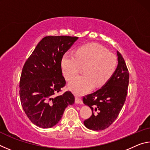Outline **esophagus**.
Listing matches in <instances>:
<instances>
[{
    "mask_svg": "<svg viewBox=\"0 0 150 150\" xmlns=\"http://www.w3.org/2000/svg\"><path fill=\"white\" fill-rule=\"evenodd\" d=\"M75 103L76 104H79V105H83V100L81 99L80 98L76 96L75 97Z\"/></svg>",
    "mask_w": 150,
    "mask_h": 150,
    "instance_id": "34e87169",
    "label": "esophagus"
}]
</instances>
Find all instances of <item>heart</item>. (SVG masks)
I'll return each mask as SVG.
<instances>
[{
  "label": "heart",
  "mask_w": 150,
  "mask_h": 150,
  "mask_svg": "<svg viewBox=\"0 0 150 150\" xmlns=\"http://www.w3.org/2000/svg\"><path fill=\"white\" fill-rule=\"evenodd\" d=\"M84 66V75L69 83V88L77 95L87 94L94 87L99 88L108 82L115 71L116 58L105 47L96 44L82 45L75 54L67 52L61 60V68L65 78L73 79Z\"/></svg>",
  "instance_id": "obj_1"
}]
</instances>
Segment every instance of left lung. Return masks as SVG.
Returning <instances> with one entry per match:
<instances>
[{
  "instance_id": "obj_1",
  "label": "left lung",
  "mask_w": 150,
  "mask_h": 150,
  "mask_svg": "<svg viewBox=\"0 0 150 150\" xmlns=\"http://www.w3.org/2000/svg\"><path fill=\"white\" fill-rule=\"evenodd\" d=\"M117 67L108 82L100 89L83 97V103L92 110V115L84 121L90 130H103L110 126L125 103L129 83V73L122 55L118 51Z\"/></svg>"
}]
</instances>
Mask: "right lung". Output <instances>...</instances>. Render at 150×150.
I'll use <instances>...</instances> for the list:
<instances>
[{
    "label": "right lung",
    "mask_w": 150,
    "mask_h": 150,
    "mask_svg": "<svg viewBox=\"0 0 150 150\" xmlns=\"http://www.w3.org/2000/svg\"><path fill=\"white\" fill-rule=\"evenodd\" d=\"M77 37L46 36L35 47L22 69L20 82L22 106L30 120L42 128H52L62 119L75 97L70 91L57 96L65 85L61 60Z\"/></svg>",
    "instance_id": "add662e5"
}]
</instances>
